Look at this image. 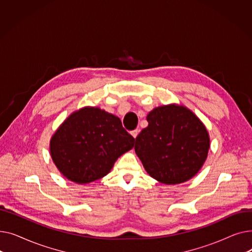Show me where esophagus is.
Returning <instances> with one entry per match:
<instances>
[{
	"mask_svg": "<svg viewBox=\"0 0 252 252\" xmlns=\"http://www.w3.org/2000/svg\"><path fill=\"white\" fill-rule=\"evenodd\" d=\"M139 131H140V129H139V128H136V129H134V130H131L130 134H131V136H133V137L136 139L137 136L139 135Z\"/></svg>",
	"mask_w": 252,
	"mask_h": 252,
	"instance_id": "obj_1",
	"label": "esophagus"
}]
</instances>
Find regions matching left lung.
<instances>
[{"instance_id":"8db88e82","label":"left lung","mask_w":252,"mask_h":252,"mask_svg":"<svg viewBox=\"0 0 252 252\" xmlns=\"http://www.w3.org/2000/svg\"><path fill=\"white\" fill-rule=\"evenodd\" d=\"M147 122L135 145L147 173L166 185L193 178L209 149L208 131L200 119L185 106L170 104L154 108Z\"/></svg>"}]
</instances>
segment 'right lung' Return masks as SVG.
Wrapping results in <instances>:
<instances>
[{
  "instance_id": "obj_1",
  "label": "right lung",
  "mask_w": 252,
  "mask_h": 252,
  "mask_svg": "<svg viewBox=\"0 0 252 252\" xmlns=\"http://www.w3.org/2000/svg\"><path fill=\"white\" fill-rule=\"evenodd\" d=\"M134 143L117 116L98 107H84L58 127L51 139L50 152L66 179L88 184L107 175Z\"/></svg>"
}]
</instances>
